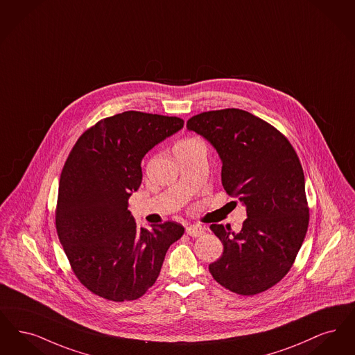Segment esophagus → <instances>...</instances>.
Instances as JSON below:
<instances>
[{"mask_svg":"<svg viewBox=\"0 0 355 355\" xmlns=\"http://www.w3.org/2000/svg\"><path fill=\"white\" fill-rule=\"evenodd\" d=\"M187 234H189L191 237H200L201 234H204V227H201L199 224H193V225H189L187 227Z\"/></svg>","mask_w":355,"mask_h":355,"instance_id":"1","label":"esophagus"}]
</instances>
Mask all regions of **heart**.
<instances>
[{"instance_id": "heart-1", "label": "heart", "mask_w": 355, "mask_h": 355, "mask_svg": "<svg viewBox=\"0 0 355 355\" xmlns=\"http://www.w3.org/2000/svg\"><path fill=\"white\" fill-rule=\"evenodd\" d=\"M195 140H198V139H185V140H182L180 143H178V146H183V144H188V143H192V141H195Z\"/></svg>"}]
</instances>
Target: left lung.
<instances>
[{"instance_id": "8db88e82", "label": "left lung", "mask_w": 355, "mask_h": 355, "mask_svg": "<svg viewBox=\"0 0 355 355\" xmlns=\"http://www.w3.org/2000/svg\"><path fill=\"white\" fill-rule=\"evenodd\" d=\"M187 128L215 147L224 189L247 208L240 232L230 224L211 225L224 250L209 272L233 293L265 292L291 270L308 231L300 159L277 128L244 110L201 112Z\"/></svg>"}]
</instances>
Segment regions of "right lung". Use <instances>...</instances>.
<instances>
[{
    "label": "right lung",
    "instance_id": "add662e5",
    "mask_svg": "<svg viewBox=\"0 0 355 355\" xmlns=\"http://www.w3.org/2000/svg\"><path fill=\"white\" fill-rule=\"evenodd\" d=\"M183 125L176 116L124 111L85 131L69 155L55 227L74 275L94 294L115 302L141 297L183 236L175 221L139 230L128 211L141 183V159Z\"/></svg>",
    "mask_w": 355,
    "mask_h": 355
}]
</instances>
